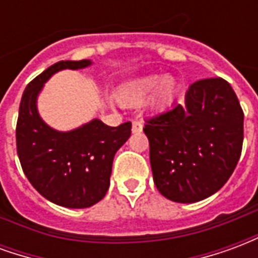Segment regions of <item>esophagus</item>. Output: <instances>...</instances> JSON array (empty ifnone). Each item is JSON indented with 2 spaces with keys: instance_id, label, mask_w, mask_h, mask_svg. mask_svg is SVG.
Segmentation results:
<instances>
[{
  "instance_id": "1",
  "label": "esophagus",
  "mask_w": 258,
  "mask_h": 258,
  "mask_svg": "<svg viewBox=\"0 0 258 258\" xmlns=\"http://www.w3.org/2000/svg\"><path fill=\"white\" fill-rule=\"evenodd\" d=\"M142 127H144V124L140 120H134L133 121V133H141L142 131Z\"/></svg>"
}]
</instances>
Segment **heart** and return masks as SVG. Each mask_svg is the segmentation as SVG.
Returning a JSON list of instances; mask_svg holds the SVG:
<instances>
[{
  "mask_svg": "<svg viewBox=\"0 0 258 258\" xmlns=\"http://www.w3.org/2000/svg\"><path fill=\"white\" fill-rule=\"evenodd\" d=\"M157 86L159 88L156 91L155 102H156V105H163L171 98L174 87H175V81L171 77H166L163 80L159 76L145 77V79L137 81L133 85L127 87L124 91H121L120 99L124 103H128V105H140L151 95L153 91L156 90Z\"/></svg>",
  "mask_w": 258,
  "mask_h": 258,
  "instance_id": "obj_1",
  "label": "heart"
}]
</instances>
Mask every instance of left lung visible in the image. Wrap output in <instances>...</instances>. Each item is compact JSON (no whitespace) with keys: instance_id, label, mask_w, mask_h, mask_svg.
Masks as SVG:
<instances>
[{"instance_id":"obj_1","label":"left lung","mask_w":258,"mask_h":258,"mask_svg":"<svg viewBox=\"0 0 258 258\" xmlns=\"http://www.w3.org/2000/svg\"><path fill=\"white\" fill-rule=\"evenodd\" d=\"M243 110L221 77L190 84L185 105L146 118L153 181L173 202L195 203L221 189L239 162Z\"/></svg>"}]
</instances>
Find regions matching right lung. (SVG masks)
<instances>
[{
  "instance_id": "obj_1",
  "label": "right lung",
  "mask_w": 258,
  "mask_h": 258,
  "mask_svg": "<svg viewBox=\"0 0 258 258\" xmlns=\"http://www.w3.org/2000/svg\"><path fill=\"white\" fill-rule=\"evenodd\" d=\"M91 62L60 60L26 87L16 123V151L30 184L45 199L70 209H84L103 199L110 184L113 157L131 135V121L109 127L92 120L69 133H59L38 116L36 99L53 73L87 68Z\"/></svg>"
}]
</instances>
